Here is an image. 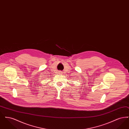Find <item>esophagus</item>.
<instances>
[{"label":"esophagus","instance_id":"obj_1","mask_svg":"<svg viewBox=\"0 0 129 129\" xmlns=\"http://www.w3.org/2000/svg\"><path fill=\"white\" fill-rule=\"evenodd\" d=\"M59 73H60V74H62V72H60Z\"/></svg>","mask_w":129,"mask_h":129}]
</instances>
